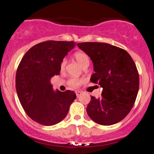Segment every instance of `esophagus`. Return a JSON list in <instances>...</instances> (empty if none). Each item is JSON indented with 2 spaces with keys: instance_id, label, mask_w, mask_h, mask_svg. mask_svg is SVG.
Listing matches in <instances>:
<instances>
[{
  "instance_id": "1",
  "label": "esophagus",
  "mask_w": 154,
  "mask_h": 154,
  "mask_svg": "<svg viewBox=\"0 0 154 154\" xmlns=\"http://www.w3.org/2000/svg\"><path fill=\"white\" fill-rule=\"evenodd\" d=\"M75 94H76V95H77V97H78L79 96H80V94H82V92H81V91H75Z\"/></svg>"
}]
</instances>
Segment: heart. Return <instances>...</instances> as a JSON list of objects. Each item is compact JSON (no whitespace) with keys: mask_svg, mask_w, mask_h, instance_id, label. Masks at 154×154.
I'll return each mask as SVG.
<instances>
[{"mask_svg":"<svg viewBox=\"0 0 154 154\" xmlns=\"http://www.w3.org/2000/svg\"><path fill=\"white\" fill-rule=\"evenodd\" d=\"M74 57H75L76 60L78 62L79 64L82 66L83 68L88 67L89 66L90 63V58L88 56V54H86L85 52H82V51H79V52L75 53L74 54ZM66 59H63L60 64V68L62 70H63L66 66ZM84 81V79L83 78H77V77H71L69 79L68 81V84L72 88H77V87L80 86L82 83Z\"/></svg>","mask_w":154,"mask_h":154,"instance_id":"1","label":"heart"}]
</instances>
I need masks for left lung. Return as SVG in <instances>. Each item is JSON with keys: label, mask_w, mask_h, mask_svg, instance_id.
I'll use <instances>...</instances> for the list:
<instances>
[{"label": "left lung", "mask_w": 154, "mask_h": 154, "mask_svg": "<svg viewBox=\"0 0 154 154\" xmlns=\"http://www.w3.org/2000/svg\"><path fill=\"white\" fill-rule=\"evenodd\" d=\"M92 60L94 73L91 81L103 88L101 97L91 96L86 108L88 116L100 125L123 120L133 108L139 86L137 68L130 54L103 42L78 43Z\"/></svg>", "instance_id": "obj_1"}]
</instances>
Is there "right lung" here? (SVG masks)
Listing matches in <instances>:
<instances>
[{
	"label": "right lung",
	"mask_w": 154,
	"mask_h": 154,
	"mask_svg": "<svg viewBox=\"0 0 154 154\" xmlns=\"http://www.w3.org/2000/svg\"><path fill=\"white\" fill-rule=\"evenodd\" d=\"M76 45L74 42L46 41L24 54L17 68L15 88L24 112L44 126L60 123L67 116L75 100L73 91L53 90L51 77L60 72L65 56Z\"/></svg>",
	"instance_id": "1"
}]
</instances>
